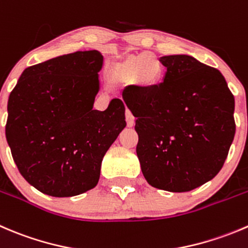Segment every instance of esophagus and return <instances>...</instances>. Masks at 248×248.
Wrapping results in <instances>:
<instances>
[{
	"mask_svg": "<svg viewBox=\"0 0 248 248\" xmlns=\"http://www.w3.org/2000/svg\"><path fill=\"white\" fill-rule=\"evenodd\" d=\"M126 121H127V126L128 127L134 126V116L132 115V112L129 111L128 109L126 110Z\"/></svg>",
	"mask_w": 248,
	"mask_h": 248,
	"instance_id": "esophagus-1",
	"label": "esophagus"
}]
</instances>
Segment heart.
<instances>
[{"mask_svg":"<svg viewBox=\"0 0 248 248\" xmlns=\"http://www.w3.org/2000/svg\"><path fill=\"white\" fill-rule=\"evenodd\" d=\"M149 67H155L156 71L155 73H150L147 70ZM119 73L122 76H138L141 74V78L145 83H154L160 78V65L156 58L153 54L144 53V54L138 55L136 58H129L124 63L119 66Z\"/></svg>","mask_w":248,"mask_h":248,"instance_id":"1","label":"heart"}]
</instances>
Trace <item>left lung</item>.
<instances>
[{"mask_svg": "<svg viewBox=\"0 0 248 248\" xmlns=\"http://www.w3.org/2000/svg\"><path fill=\"white\" fill-rule=\"evenodd\" d=\"M167 71L151 86H127L137 156L154 188L184 193L222 170L235 136V99L219 70L191 55L160 58Z\"/></svg>", "mask_w": 248, "mask_h": 248, "instance_id": "8db88e82", "label": "left lung"}]
</instances>
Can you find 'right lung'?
<instances>
[{
  "mask_svg": "<svg viewBox=\"0 0 248 248\" xmlns=\"http://www.w3.org/2000/svg\"><path fill=\"white\" fill-rule=\"evenodd\" d=\"M103 60L98 50H78L29 66L9 94L7 143L20 174L46 195L94 188L105 153L126 127L119 98L93 110Z\"/></svg>",
  "mask_w": 248,
  "mask_h": 248,
  "instance_id": "obj_1",
  "label": "right lung"
}]
</instances>
